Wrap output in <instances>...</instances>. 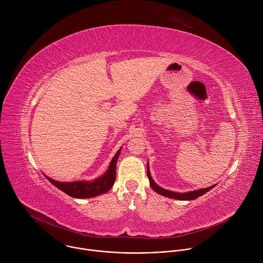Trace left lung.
I'll use <instances>...</instances> for the list:
<instances>
[{
  "label": "left lung",
  "mask_w": 263,
  "mask_h": 263,
  "mask_svg": "<svg viewBox=\"0 0 263 263\" xmlns=\"http://www.w3.org/2000/svg\"><path fill=\"white\" fill-rule=\"evenodd\" d=\"M146 172H147V178L149 181V185L153 189V191H155L157 194L171 198V199H175V200H182V201H191V200H195L199 197H201L202 195L206 194L207 192H209L210 190H212L213 187L216 185H212L209 187H206V189H201V190H197V191H193V192H185V193H178V192H172V191H167L162 189L159 185H157L154 180L151 177V174H149V168H148V163L146 164Z\"/></svg>",
  "instance_id": "left-lung-1"
}]
</instances>
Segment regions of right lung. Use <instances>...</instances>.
I'll use <instances>...</instances> for the list:
<instances>
[{"label": "right lung", "instance_id": "1", "mask_svg": "<svg viewBox=\"0 0 263 263\" xmlns=\"http://www.w3.org/2000/svg\"><path fill=\"white\" fill-rule=\"evenodd\" d=\"M121 153V148L118 151V153L112 158L110 165L107 170V172L101 176L100 178L93 180V181H74V182H58L55 181L48 176L46 178L55 185L57 189L65 193L66 195L77 198V199H88L93 198L99 195L106 194L111 190L112 185L115 184L116 181V175H117V162L118 158Z\"/></svg>", "mask_w": 263, "mask_h": 263}]
</instances>
